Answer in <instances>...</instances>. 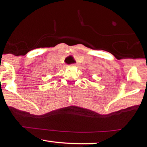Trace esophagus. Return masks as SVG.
<instances>
[{"label": "esophagus", "instance_id": "1", "mask_svg": "<svg viewBox=\"0 0 147 147\" xmlns=\"http://www.w3.org/2000/svg\"><path fill=\"white\" fill-rule=\"evenodd\" d=\"M76 65V63H74V64H72V65H71V66H72V67H75Z\"/></svg>", "mask_w": 147, "mask_h": 147}]
</instances>
